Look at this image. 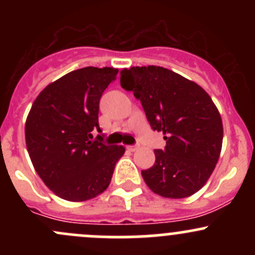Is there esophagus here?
<instances>
[{"label": "esophagus", "mask_w": 255, "mask_h": 255, "mask_svg": "<svg viewBox=\"0 0 255 255\" xmlns=\"http://www.w3.org/2000/svg\"><path fill=\"white\" fill-rule=\"evenodd\" d=\"M138 148H139V145H137V144H134V145H127V149H128V150H130V151L137 150Z\"/></svg>", "instance_id": "obj_1"}]
</instances>
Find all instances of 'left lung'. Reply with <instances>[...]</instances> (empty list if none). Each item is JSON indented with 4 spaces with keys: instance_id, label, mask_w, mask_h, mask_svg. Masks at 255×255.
I'll return each instance as SVG.
<instances>
[{
    "instance_id": "obj_1",
    "label": "left lung",
    "mask_w": 255,
    "mask_h": 255,
    "mask_svg": "<svg viewBox=\"0 0 255 255\" xmlns=\"http://www.w3.org/2000/svg\"><path fill=\"white\" fill-rule=\"evenodd\" d=\"M121 86L142 104L154 130L166 145L155 149V163L142 170L149 189L168 199L199 191L212 174L223 139L217 107L201 86L161 66H133L121 71Z\"/></svg>"
}]
</instances>
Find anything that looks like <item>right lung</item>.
Segmentation results:
<instances>
[{"label": "right lung", "instance_id": "right-lung-1", "mask_svg": "<svg viewBox=\"0 0 255 255\" xmlns=\"http://www.w3.org/2000/svg\"><path fill=\"white\" fill-rule=\"evenodd\" d=\"M113 68L71 71L49 84L33 102L25 121V144L33 166L49 189L64 200L86 201L111 182L123 145L94 139L99 126L100 99L116 80Z\"/></svg>", "mask_w": 255, "mask_h": 255}]
</instances>
